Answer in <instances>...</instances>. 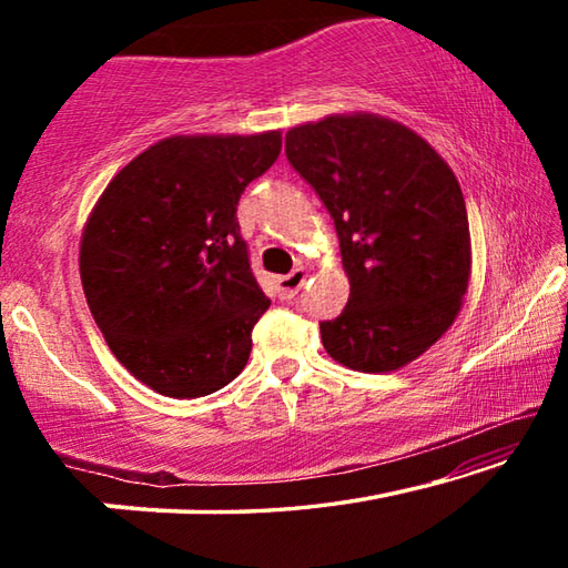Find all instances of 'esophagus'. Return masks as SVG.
<instances>
[{
	"label": "esophagus",
	"instance_id": "34e87169",
	"mask_svg": "<svg viewBox=\"0 0 568 568\" xmlns=\"http://www.w3.org/2000/svg\"><path fill=\"white\" fill-rule=\"evenodd\" d=\"M307 281V273L303 271V267H295V271L291 275H283L277 277L275 281V287H277V295L283 297V301H291V297L297 295V291L305 285Z\"/></svg>",
	"mask_w": 568,
	"mask_h": 568
}]
</instances>
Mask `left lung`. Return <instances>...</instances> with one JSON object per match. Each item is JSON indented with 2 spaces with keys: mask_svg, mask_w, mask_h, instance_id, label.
Masks as SVG:
<instances>
[{
  "mask_svg": "<svg viewBox=\"0 0 568 568\" xmlns=\"http://www.w3.org/2000/svg\"><path fill=\"white\" fill-rule=\"evenodd\" d=\"M285 155L335 223L348 305L321 323L333 361L398 371L426 353L464 305L470 233L454 170L406 124L371 112L287 130Z\"/></svg>",
  "mask_w": 568,
  "mask_h": 568,
  "instance_id": "8db88e82",
  "label": "left lung"
}]
</instances>
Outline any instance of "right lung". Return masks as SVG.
I'll use <instances>...</instances> for the list:
<instances>
[{
	"label": "right lung",
	"mask_w": 568,
	"mask_h": 568,
	"mask_svg": "<svg viewBox=\"0 0 568 568\" xmlns=\"http://www.w3.org/2000/svg\"><path fill=\"white\" fill-rule=\"evenodd\" d=\"M277 130L175 134L128 162L82 230L90 313L124 368L170 398L240 376L267 311L237 200L281 155Z\"/></svg>",
	"instance_id": "obj_1"
}]
</instances>
